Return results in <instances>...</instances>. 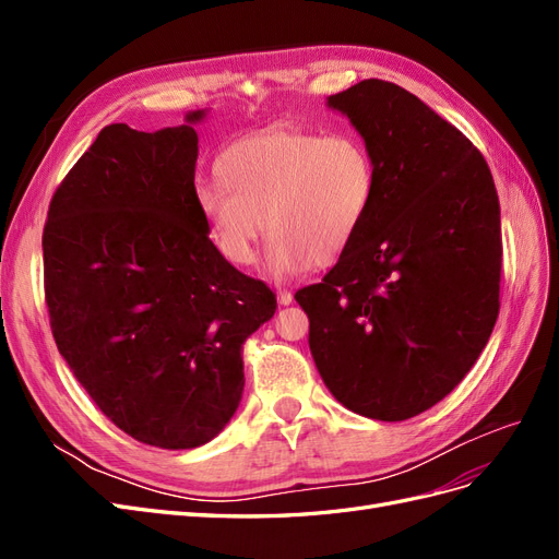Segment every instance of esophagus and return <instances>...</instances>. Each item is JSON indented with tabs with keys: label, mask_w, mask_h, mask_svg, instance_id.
<instances>
[{
	"label": "esophagus",
	"mask_w": 559,
	"mask_h": 559,
	"mask_svg": "<svg viewBox=\"0 0 559 559\" xmlns=\"http://www.w3.org/2000/svg\"><path fill=\"white\" fill-rule=\"evenodd\" d=\"M277 302H280V306H292L294 294L292 292H277Z\"/></svg>",
	"instance_id": "1"
}]
</instances>
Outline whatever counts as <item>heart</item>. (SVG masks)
<instances>
[{
  "label": "heart",
  "mask_w": 559,
  "mask_h": 559,
  "mask_svg": "<svg viewBox=\"0 0 559 559\" xmlns=\"http://www.w3.org/2000/svg\"><path fill=\"white\" fill-rule=\"evenodd\" d=\"M222 183L198 191L212 238L233 265H251L267 233L270 273L329 265L349 247L376 198V160L352 132L275 126L233 142ZM266 224L263 225L262 222Z\"/></svg>",
  "instance_id": "obj_1"
}]
</instances>
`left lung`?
<instances>
[{"instance_id": "1", "label": "left lung", "mask_w": 559, "mask_h": 559, "mask_svg": "<svg viewBox=\"0 0 559 559\" xmlns=\"http://www.w3.org/2000/svg\"><path fill=\"white\" fill-rule=\"evenodd\" d=\"M376 160L357 238L296 294L329 392L352 413L401 421L429 411L478 361L499 314L501 214L480 151L382 79L326 97Z\"/></svg>"}]
</instances>
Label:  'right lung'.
<instances>
[{
  "instance_id": "1",
  "label": "right lung",
  "mask_w": 559,
  "mask_h": 559,
  "mask_svg": "<svg viewBox=\"0 0 559 559\" xmlns=\"http://www.w3.org/2000/svg\"><path fill=\"white\" fill-rule=\"evenodd\" d=\"M205 114L156 132L107 126L58 186L41 240L67 366L118 429L163 450L224 431L242 345L277 310L210 240L193 183Z\"/></svg>"
}]
</instances>
